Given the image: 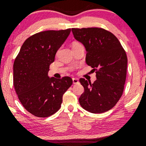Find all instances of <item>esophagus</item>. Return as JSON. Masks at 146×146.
Listing matches in <instances>:
<instances>
[{
    "mask_svg": "<svg viewBox=\"0 0 146 146\" xmlns=\"http://www.w3.org/2000/svg\"><path fill=\"white\" fill-rule=\"evenodd\" d=\"M72 81H73V84H79V81L78 79H75V78H74L72 79Z\"/></svg>",
    "mask_w": 146,
    "mask_h": 146,
    "instance_id": "34e87169",
    "label": "esophagus"
}]
</instances>
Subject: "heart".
<instances>
[{
    "instance_id": "heart-1",
    "label": "heart",
    "mask_w": 146,
    "mask_h": 146,
    "mask_svg": "<svg viewBox=\"0 0 146 146\" xmlns=\"http://www.w3.org/2000/svg\"><path fill=\"white\" fill-rule=\"evenodd\" d=\"M81 45H82V44H81L80 42L74 41L72 43V47L74 48V47H76V46H81Z\"/></svg>"
}]
</instances>
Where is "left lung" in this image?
I'll return each instance as SVG.
<instances>
[{
  "instance_id": "left-lung-1",
  "label": "left lung",
  "mask_w": 146,
  "mask_h": 146,
  "mask_svg": "<svg viewBox=\"0 0 146 146\" xmlns=\"http://www.w3.org/2000/svg\"><path fill=\"white\" fill-rule=\"evenodd\" d=\"M72 31L85 46L87 65L96 71L93 84L82 78L79 80L84 88L79 99L80 105L92 113L109 111L123 95L127 66L126 52L117 37L104 29H72Z\"/></svg>"
}]
</instances>
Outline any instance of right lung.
<instances>
[{"instance_id":"right-lung-1","label":"right lung","mask_w":146,"mask_h":146,"mask_svg":"<svg viewBox=\"0 0 146 146\" xmlns=\"http://www.w3.org/2000/svg\"><path fill=\"white\" fill-rule=\"evenodd\" d=\"M71 29L46 31L23 42L13 65V84L23 107L33 115L46 117L60 109L62 95L72 84L69 76L49 78V65Z\"/></svg>"}]
</instances>
